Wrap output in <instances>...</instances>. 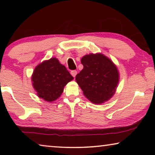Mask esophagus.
Segmentation results:
<instances>
[{
	"instance_id": "1",
	"label": "esophagus",
	"mask_w": 155,
	"mask_h": 155,
	"mask_svg": "<svg viewBox=\"0 0 155 155\" xmlns=\"http://www.w3.org/2000/svg\"><path fill=\"white\" fill-rule=\"evenodd\" d=\"M70 74H72V77H76V75H77V72L76 71V70H72V71L70 72Z\"/></svg>"
}]
</instances>
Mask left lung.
Listing matches in <instances>:
<instances>
[{
	"label": "left lung",
	"mask_w": 155,
	"mask_h": 155,
	"mask_svg": "<svg viewBox=\"0 0 155 155\" xmlns=\"http://www.w3.org/2000/svg\"><path fill=\"white\" fill-rule=\"evenodd\" d=\"M83 69L76 81L89 101L102 104L114 95L119 83V72L111 59L101 53L90 54L81 59Z\"/></svg>",
	"instance_id": "left-lung-1"
}]
</instances>
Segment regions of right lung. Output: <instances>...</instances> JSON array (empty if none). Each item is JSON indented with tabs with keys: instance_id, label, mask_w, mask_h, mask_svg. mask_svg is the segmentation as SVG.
<instances>
[{
	"instance_id": "add662e5",
	"label": "right lung",
	"mask_w": 155,
	"mask_h": 155,
	"mask_svg": "<svg viewBox=\"0 0 155 155\" xmlns=\"http://www.w3.org/2000/svg\"><path fill=\"white\" fill-rule=\"evenodd\" d=\"M73 78L66 68L53 57L37 65L31 80L38 96L52 102L61 95L65 86Z\"/></svg>"
}]
</instances>
